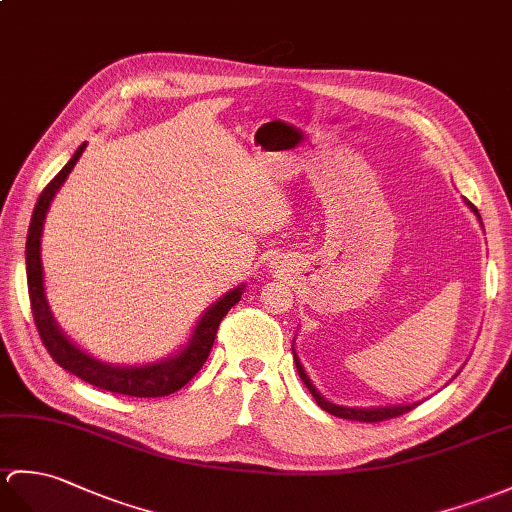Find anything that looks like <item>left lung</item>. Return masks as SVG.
<instances>
[{"label": "left lung", "mask_w": 512, "mask_h": 512, "mask_svg": "<svg viewBox=\"0 0 512 512\" xmlns=\"http://www.w3.org/2000/svg\"><path fill=\"white\" fill-rule=\"evenodd\" d=\"M467 205L471 207V211L478 216L480 220V213L478 209H475L469 200H465ZM482 222V220H480ZM294 353V364H296V371H299V377L303 379V384L307 386V390L312 392V397L316 399V403L323 410H327L329 414H334V417H340V419H349V421H362V423H379V421H386V419H395L399 417V414H406L410 412L414 406H419V403H401V406H379V408H347V406H338V403H331L327 401L320 392L316 390V386L312 384V379L307 377L305 368L299 360V355H296V351L292 349Z\"/></svg>", "instance_id": "1"}]
</instances>
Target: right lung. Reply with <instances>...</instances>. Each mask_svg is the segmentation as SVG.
I'll return each instance as SVG.
<instances>
[{
    "mask_svg": "<svg viewBox=\"0 0 512 512\" xmlns=\"http://www.w3.org/2000/svg\"><path fill=\"white\" fill-rule=\"evenodd\" d=\"M85 148L87 144H82L74 152V157L67 161L65 168L58 172L50 183H47V187L41 192L37 205H34V211H32L28 242H26V275H28V294H30L34 325H37L39 336L45 344L47 353L52 355V360L58 366H63L65 371L85 379L87 384L109 390V392H117V395H128V397L172 395V392H176L178 388H183L189 379L200 371L202 364L207 362L222 318L227 316L231 307L242 299L244 283L237 285V288L224 294L220 301L213 303L198 320V325L194 327V334L185 347L176 355H170V358H165L161 362L141 364V366H113V364L91 358L89 353L76 347V344L63 334V329L56 325V320L50 312V305L45 301L41 235H43V222L47 216V209H50L56 192L65 183L69 172L74 170V165L82 157Z\"/></svg>",
    "mask_w": 512,
    "mask_h": 512,
    "instance_id": "right-lung-1",
    "label": "right lung"
}]
</instances>
